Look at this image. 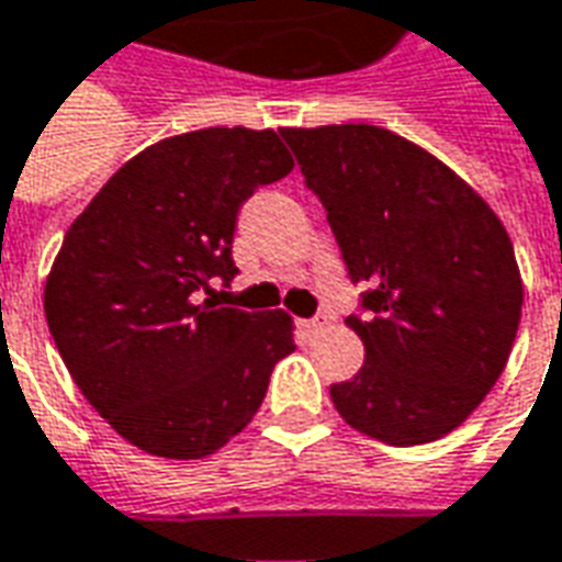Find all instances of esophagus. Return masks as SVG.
<instances>
[{
  "instance_id": "34e87169",
  "label": "esophagus",
  "mask_w": 562,
  "mask_h": 562,
  "mask_svg": "<svg viewBox=\"0 0 562 562\" xmlns=\"http://www.w3.org/2000/svg\"><path fill=\"white\" fill-rule=\"evenodd\" d=\"M324 329V317H308V321H300V333L302 336H314Z\"/></svg>"
}]
</instances>
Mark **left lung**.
<instances>
[{"label": "left lung", "instance_id": "1", "mask_svg": "<svg viewBox=\"0 0 562 562\" xmlns=\"http://www.w3.org/2000/svg\"><path fill=\"white\" fill-rule=\"evenodd\" d=\"M321 199L351 284L366 363L329 387L353 429L424 445L460 427L503 375L520 324L512 238L463 178L369 123L281 130Z\"/></svg>", "mask_w": 562, "mask_h": 562}]
</instances>
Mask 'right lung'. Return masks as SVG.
Segmentation results:
<instances>
[{
  "label": "right lung",
  "instance_id": "obj_1",
  "mask_svg": "<svg viewBox=\"0 0 562 562\" xmlns=\"http://www.w3.org/2000/svg\"><path fill=\"white\" fill-rule=\"evenodd\" d=\"M290 169L272 130L175 135L121 166L69 226L47 326L87 402L135 448L169 460L224 448L296 348L284 312L202 300L238 274L241 205Z\"/></svg>",
  "mask_w": 562,
  "mask_h": 562
}]
</instances>
